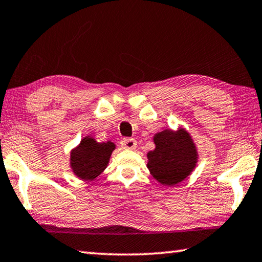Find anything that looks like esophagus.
<instances>
[{
    "instance_id": "34e87169",
    "label": "esophagus",
    "mask_w": 262,
    "mask_h": 262,
    "mask_svg": "<svg viewBox=\"0 0 262 262\" xmlns=\"http://www.w3.org/2000/svg\"><path fill=\"white\" fill-rule=\"evenodd\" d=\"M121 146L123 149H130V150H133V149H135L136 146H138V142L134 139H123L121 141Z\"/></svg>"
}]
</instances>
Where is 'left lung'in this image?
<instances>
[{
    "label": "left lung",
    "instance_id": "obj_1",
    "mask_svg": "<svg viewBox=\"0 0 262 262\" xmlns=\"http://www.w3.org/2000/svg\"><path fill=\"white\" fill-rule=\"evenodd\" d=\"M155 149L147 154V167L151 176L163 185L184 181L196 167L198 154L192 139L184 128L165 129L154 136Z\"/></svg>",
    "mask_w": 262,
    "mask_h": 262
}]
</instances>
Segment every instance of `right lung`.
Returning <instances> with one entry per match:
<instances>
[{"mask_svg":"<svg viewBox=\"0 0 262 262\" xmlns=\"http://www.w3.org/2000/svg\"><path fill=\"white\" fill-rule=\"evenodd\" d=\"M114 149L115 144L111 141L99 143L93 138L86 136L71 151L70 164L74 175L80 180L93 181L106 169Z\"/></svg>","mask_w":262,"mask_h":262,"instance_id":"obj_1","label":"right lung"}]
</instances>
